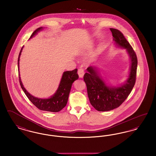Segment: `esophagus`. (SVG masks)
I'll return each mask as SVG.
<instances>
[{
    "mask_svg": "<svg viewBox=\"0 0 156 156\" xmlns=\"http://www.w3.org/2000/svg\"><path fill=\"white\" fill-rule=\"evenodd\" d=\"M78 74L79 75L80 78H83V75H84V74H85L83 69V68H80V69H78Z\"/></svg>",
    "mask_w": 156,
    "mask_h": 156,
    "instance_id": "34e87169",
    "label": "esophagus"
}]
</instances>
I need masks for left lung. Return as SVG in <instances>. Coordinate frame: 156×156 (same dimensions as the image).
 Wrapping results in <instances>:
<instances>
[{
    "label": "left lung",
    "instance_id": "left-lung-1",
    "mask_svg": "<svg viewBox=\"0 0 156 156\" xmlns=\"http://www.w3.org/2000/svg\"><path fill=\"white\" fill-rule=\"evenodd\" d=\"M115 43L126 48L131 59L129 77L125 83L120 87H110L106 85L98 74L97 68L89 67L88 73L83 76L87 85L90 103L98 111H109L118 108L130 94L136 82L137 58L132 47L123 33L118 29L111 28Z\"/></svg>",
    "mask_w": 156,
    "mask_h": 156
}]
</instances>
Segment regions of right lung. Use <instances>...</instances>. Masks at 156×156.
Listing matches in <instances>:
<instances>
[{
    "label": "right lung",
    "mask_w": 156,
    "mask_h": 156,
    "mask_svg": "<svg viewBox=\"0 0 156 156\" xmlns=\"http://www.w3.org/2000/svg\"><path fill=\"white\" fill-rule=\"evenodd\" d=\"M43 27H39L35 30L31 35L30 38L33 37L37 32L41 30ZM29 38V39H30ZM23 47L20 50L18 58V68L19 69V58L22 51ZM77 69H75L73 71H68L63 73L61 80L59 83V87L55 93V94L48 99H41L34 97L30 95V94L26 90L23 85L22 82L20 75L19 74V82L23 90L26 95L27 97L34 106L41 111L58 112L62 110L67 104L68 99L70 90L71 88L72 84L74 82L78 80L79 78L78 74H77Z\"/></svg>",
    "instance_id": "1"
}]
</instances>
